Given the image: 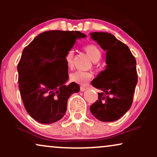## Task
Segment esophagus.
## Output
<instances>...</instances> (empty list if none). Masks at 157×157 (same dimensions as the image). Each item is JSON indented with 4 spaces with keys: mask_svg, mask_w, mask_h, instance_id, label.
<instances>
[{
    "mask_svg": "<svg viewBox=\"0 0 157 157\" xmlns=\"http://www.w3.org/2000/svg\"><path fill=\"white\" fill-rule=\"evenodd\" d=\"M87 89H88L87 86H80V91H84Z\"/></svg>",
    "mask_w": 157,
    "mask_h": 157,
    "instance_id": "obj_1",
    "label": "esophagus"
}]
</instances>
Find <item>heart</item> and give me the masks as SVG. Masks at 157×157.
<instances>
[{"label": "heart", "instance_id": "b5f03b06", "mask_svg": "<svg viewBox=\"0 0 157 157\" xmlns=\"http://www.w3.org/2000/svg\"><path fill=\"white\" fill-rule=\"evenodd\" d=\"M85 52L89 56L90 58L93 62H97L102 57V52L95 44H87L83 47ZM74 52L73 50H69L66 56H65V61L68 67H71L73 63ZM91 74L89 72L82 71H76L70 75V79L73 82H77L80 85H85L89 82V80L91 78Z\"/></svg>", "mask_w": 157, "mask_h": 157}]
</instances>
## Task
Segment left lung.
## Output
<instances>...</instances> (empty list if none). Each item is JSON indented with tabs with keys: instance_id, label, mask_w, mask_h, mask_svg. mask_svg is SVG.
Masks as SVG:
<instances>
[{
	"instance_id": "8db88e82",
	"label": "left lung",
	"mask_w": 157,
	"mask_h": 157,
	"mask_svg": "<svg viewBox=\"0 0 157 157\" xmlns=\"http://www.w3.org/2000/svg\"><path fill=\"white\" fill-rule=\"evenodd\" d=\"M91 37L106 51L107 66L91 82L101 92L90 111L100 121L113 122L122 117L132 105L137 83L136 59L129 48L111 34L93 32Z\"/></svg>"
}]
</instances>
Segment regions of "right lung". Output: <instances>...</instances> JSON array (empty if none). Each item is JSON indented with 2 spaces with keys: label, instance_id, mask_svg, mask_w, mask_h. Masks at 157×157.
I'll use <instances>...</instances> for the list:
<instances>
[{
  "label": "right lung",
  "instance_id": "right-lung-1",
  "mask_svg": "<svg viewBox=\"0 0 157 157\" xmlns=\"http://www.w3.org/2000/svg\"><path fill=\"white\" fill-rule=\"evenodd\" d=\"M86 37L78 31L44 32L23 50L17 65L19 90L23 105L36 121L51 124L66 113L67 101L80 86L68 79L66 53L76 40Z\"/></svg>",
  "mask_w": 157,
  "mask_h": 157
}]
</instances>
